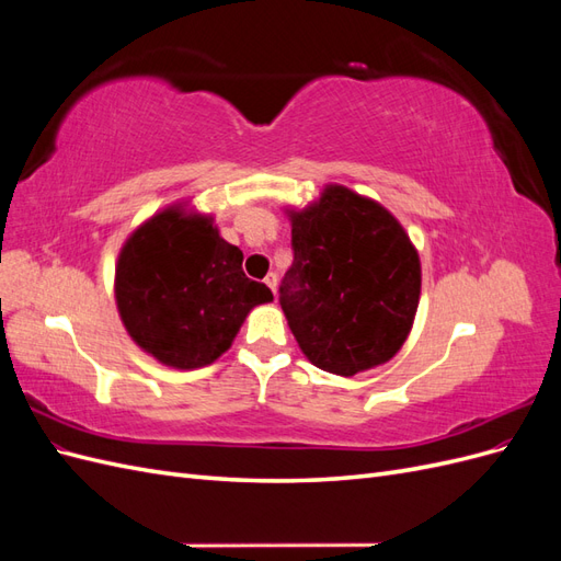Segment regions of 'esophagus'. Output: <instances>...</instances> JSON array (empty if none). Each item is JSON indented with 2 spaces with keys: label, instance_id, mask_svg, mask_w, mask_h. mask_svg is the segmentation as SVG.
Returning a JSON list of instances; mask_svg holds the SVG:
<instances>
[{
  "label": "esophagus",
  "instance_id": "1",
  "mask_svg": "<svg viewBox=\"0 0 561 561\" xmlns=\"http://www.w3.org/2000/svg\"><path fill=\"white\" fill-rule=\"evenodd\" d=\"M264 283L268 285V290L276 295V287H278V276H276V274H268V276L264 278Z\"/></svg>",
  "mask_w": 561,
  "mask_h": 561
}]
</instances>
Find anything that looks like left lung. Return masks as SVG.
<instances>
[{
  "instance_id": "1",
  "label": "left lung",
  "mask_w": 561,
  "mask_h": 561,
  "mask_svg": "<svg viewBox=\"0 0 561 561\" xmlns=\"http://www.w3.org/2000/svg\"><path fill=\"white\" fill-rule=\"evenodd\" d=\"M293 266L280 307L307 358L339 377L388 363L419 307L421 262L381 203L330 184L290 210Z\"/></svg>"
}]
</instances>
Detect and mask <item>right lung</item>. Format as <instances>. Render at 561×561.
<instances>
[{
    "label": "right lung",
    "instance_id": "right-lung-1",
    "mask_svg": "<svg viewBox=\"0 0 561 561\" xmlns=\"http://www.w3.org/2000/svg\"><path fill=\"white\" fill-rule=\"evenodd\" d=\"M243 252L210 215L171 206L135 229L118 252L114 297L130 339L168 367L215 363L245 316L274 299L243 274Z\"/></svg>",
    "mask_w": 561,
    "mask_h": 561
}]
</instances>
